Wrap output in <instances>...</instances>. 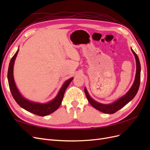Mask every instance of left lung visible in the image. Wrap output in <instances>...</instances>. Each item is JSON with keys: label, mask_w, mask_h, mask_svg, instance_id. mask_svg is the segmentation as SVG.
Here are the masks:
<instances>
[{"label": "left lung", "mask_w": 150, "mask_h": 150, "mask_svg": "<svg viewBox=\"0 0 150 150\" xmlns=\"http://www.w3.org/2000/svg\"><path fill=\"white\" fill-rule=\"evenodd\" d=\"M131 50L135 57L136 64H137V71H136L135 78L132 86H131V88L124 96H122L119 99H117L115 101L110 104H103L93 99L91 97L87 89H86V87L84 88V92L86 98L88 99V101L91 104V105L95 109H96L97 110L104 113H106V114H113V113L121 110L122 108H123L125 105H126L129 101L132 100L136 96V94H137L140 84L141 65L137 54L135 53L132 48H131Z\"/></svg>", "instance_id": "left-lung-1"}]
</instances>
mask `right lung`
<instances>
[{
  "label": "right lung",
  "mask_w": 150,
  "mask_h": 150,
  "mask_svg": "<svg viewBox=\"0 0 150 150\" xmlns=\"http://www.w3.org/2000/svg\"><path fill=\"white\" fill-rule=\"evenodd\" d=\"M19 51V48H18L16 54L12 57L9 66H8L7 72L8 86H9V88L13 98H14L15 101L21 108L24 109L26 111L33 113V114L40 116H45L51 114L53 112L56 111L60 106L66 89L74 78H71L66 80L62 84L56 97L52 99L51 101L44 103L30 101L29 99L25 98L21 94L17 87L14 78H13V66H14L15 60Z\"/></svg>",
  "instance_id": "add662e5"
}]
</instances>
